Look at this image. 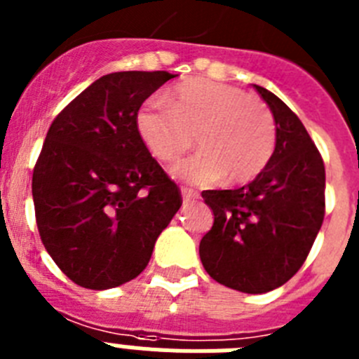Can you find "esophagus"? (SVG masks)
Returning a JSON list of instances; mask_svg holds the SVG:
<instances>
[{"mask_svg":"<svg viewBox=\"0 0 359 359\" xmlns=\"http://www.w3.org/2000/svg\"><path fill=\"white\" fill-rule=\"evenodd\" d=\"M182 198H183V203H189L192 201V199L198 198V192L192 189H187V187H182Z\"/></svg>","mask_w":359,"mask_h":359,"instance_id":"34e87169","label":"esophagus"}]
</instances>
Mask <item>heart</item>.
I'll return each mask as SVG.
<instances>
[{"mask_svg":"<svg viewBox=\"0 0 359 359\" xmlns=\"http://www.w3.org/2000/svg\"><path fill=\"white\" fill-rule=\"evenodd\" d=\"M136 131L152 156L174 161L194 144L201 151L172 167V174L198 185L226 176L230 183L255 180L277 145V123L262 100L236 86L208 79L177 84L170 104L147 98L136 113Z\"/></svg>","mask_w":359,"mask_h":359,"instance_id":"b5f03b06","label":"heart"}]
</instances>
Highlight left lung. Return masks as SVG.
Here are the masks:
<instances>
[{"label": "left lung", "mask_w": 359, "mask_h": 359, "mask_svg": "<svg viewBox=\"0 0 359 359\" xmlns=\"http://www.w3.org/2000/svg\"><path fill=\"white\" fill-rule=\"evenodd\" d=\"M275 123L277 145L248 185L207 190L214 224L199 243L207 273L241 293H268L306 261L325 214V167L309 133L277 95L253 84Z\"/></svg>", "instance_id": "8db88e82"}]
</instances>
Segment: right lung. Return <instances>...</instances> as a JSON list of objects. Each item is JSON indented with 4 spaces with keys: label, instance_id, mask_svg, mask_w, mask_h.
Here are the masks:
<instances>
[{
    "label": "right lung",
    "instance_id": "1",
    "mask_svg": "<svg viewBox=\"0 0 359 359\" xmlns=\"http://www.w3.org/2000/svg\"><path fill=\"white\" fill-rule=\"evenodd\" d=\"M174 77L107 73L50 126L32 177L36 221L46 252L79 286L102 291L138 277L182 207L136 131L145 98Z\"/></svg>",
    "mask_w": 359,
    "mask_h": 359
}]
</instances>
